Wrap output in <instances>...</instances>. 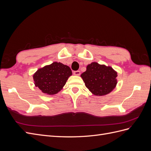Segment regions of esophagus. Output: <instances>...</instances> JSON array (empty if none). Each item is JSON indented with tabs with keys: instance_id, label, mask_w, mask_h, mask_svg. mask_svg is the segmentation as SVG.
Masks as SVG:
<instances>
[{
	"instance_id": "34e87169",
	"label": "esophagus",
	"mask_w": 151,
	"mask_h": 151,
	"mask_svg": "<svg viewBox=\"0 0 151 151\" xmlns=\"http://www.w3.org/2000/svg\"><path fill=\"white\" fill-rule=\"evenodd\" d=\"M73 74L75 76H79L81 74V72L79 70H76L73 72Z\"/></svg>"
}]
</instances>
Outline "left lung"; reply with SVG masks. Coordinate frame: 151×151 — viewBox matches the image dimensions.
Returning a JSON list of instances; mask_svg holds the SVG:
<instances>
[{"label":"left lung","mask_w":151,"mask_h":151,"mask_svg":"<svg viewBox=\"0 0 151 151\" xmlns=\"http://www.w3.org/2000/svg\"><path fill=\"white\" fill-rule=\"evenodd\" d=\"M86 88L96 96L109 93L117 84V73L110 67L93 62L81 74Z\"/></svg>","instance_id":"1"}]
</instances>
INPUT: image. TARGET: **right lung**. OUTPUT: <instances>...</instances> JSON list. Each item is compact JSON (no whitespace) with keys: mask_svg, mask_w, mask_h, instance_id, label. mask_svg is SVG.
I'll list each match as a JSON object with an SVG mask.
<instances>
[{"mask_svg":"<svg viewBox=\"0 0 151 151\" xmlns=\"http://www.w3.org/2000/svg\"><path fill=\"white\" fill-rule=\"evenodd\" d=\"M72 75L69 67L62 63L53 62L40 68L33 76L35 86L47 94H55L66 83Z\"/></svg>","mask_w":151,"mask_h":151,"instance_id":"obj_1","label":"right lung"}]
</instances>
